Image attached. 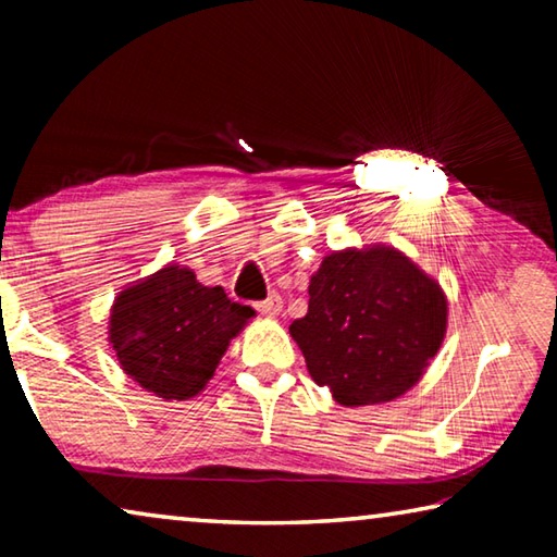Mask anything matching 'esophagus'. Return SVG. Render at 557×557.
<instances>
[{
  "label": "esophagus",
  "instance_id": "34e87169",
  "mask_svg": "<svg viewBox=\"0 0 557 557\" xmlns=\"http://www.w3.org/2000/svg\"><path fill=\"white\" fill-rule=\"evenodd\" d=\"M256 309H258L260 314H265V317H275V314L282 312V297L280 295H270L268 299L258 301Z\"/></svg>",
  "mask_w": 557,
  "mask_h": 557
}]
</instances>
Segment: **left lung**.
Returning a JSON list of instances; mask_svg holds the SVG:
<instances>
[{
    "instance_id": "obj_1",
    "label": "left lung",
    "mask_w": 557,
    "mask_h": 557,
    "mask_svg": "<svg viewBox=\"0 0 557 557\" xmlns=\"http://www.w3.org/2000/svg\"><path fill=\"white\" fill-rule=\"evenodd\" d=\"M447 332V297L391 245L332 252L309 280V309L289 324L307 371L346 408L400 398Z\"/></svg>"
}]
</instances>
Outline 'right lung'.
Masks as SVG:
<instances>
[{"instance_id": "add662e5", "label": "right lung", "mask_w": 557, "mask_h": 557, "mask_svg": "<svg viewBox=\"0 0 557 557\" xmlns=\"http://www.w3.org/2000/svg\"><path fill=\"white\" fill-rule=\"evenodd\" d=\"M256 317L223 287L166 265L122 289L110 312V344L132 381L164 400H188L213 379L231 338Z\"/></svg>"}]
</instances>
